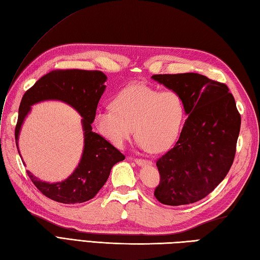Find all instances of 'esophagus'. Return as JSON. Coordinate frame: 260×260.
<instances>
[{"label":"esophagus","instance_id":"34e87169","mask_svg":"<svg viewBox=\"0 0 260 260\" xmlns=\"http://www.w3.org/2000/svg\"><path fill=\"white\" fill-rule=\"evenodd\" d=\"M135 162L140 167H144V166H151L152 162L150 160H144V159H135Z\"/></svg>","mask_w":260,"mask_h":260}]
</instances>
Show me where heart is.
Instances as JSON below:
<instances>
[{"label": "heart", "instance_id": "obj_1", "mask_svg": "<svg viewBox=\"0 0 260 260\" xmlns=\"http://www.w3.org/2000/svg\"><path fill=\"white\" fill-rule=\"evenodd\" d=\"M184 119L185 105L178 92L131 84L116 94L112 108L96 112L94 124L118 148L123 147L135 128L137 140L148 151L159 153L176 141Z\"/></svg>", "mask_w": 260, "mask_h": 260}]
</instances>
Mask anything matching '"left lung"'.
Segmentation results:
<instances>
[{
  "instance_id": "1",
  "label": "left lung",
  "mask_w": 260,
  "mask_h": 260,
  "mask_svg": "<svg viewBox=\"0 0 260 260\" xmlns=\"http://www.w3.org/2000/svg\"><path fill=\"white\" fill-rule=\"evenodd\" d=\"M152 79L178 92L187 119L178 142L156 161L162 204L195 203L225 179L235 157L240 115L229 87L206 76L185 73L153 75Z\"/></svg>"
}]
</instances>
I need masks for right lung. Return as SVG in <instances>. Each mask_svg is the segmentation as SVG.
Here are the masks:
<instances>
[{"label": "right lung", "instance_id": "add662e5", "mask_svg": "<svg viewBox=\"0 0 260 260\" xmlns=\"http://www.w3.org/2000/svg\"><path fill=\"white\" fill-rule=\"evenodd\" d=\"M106 80L107 76L99 71H53L43 76L24 93L15 128L17 150L22 124L30 111V107L37 103L45 100L62 101L72 106L82 118L84 150L77 168L66 180L56 183L44 182L27 171L34 185L50 200L64 204L82 203L91 200L108 180L112 167L124 160L125 156L121 152L104 137L92 131L91 123L96 116L99 100L106 89Z\"/></svg>", "mask_w": 260, "mask_h": 260}]
</instances>
